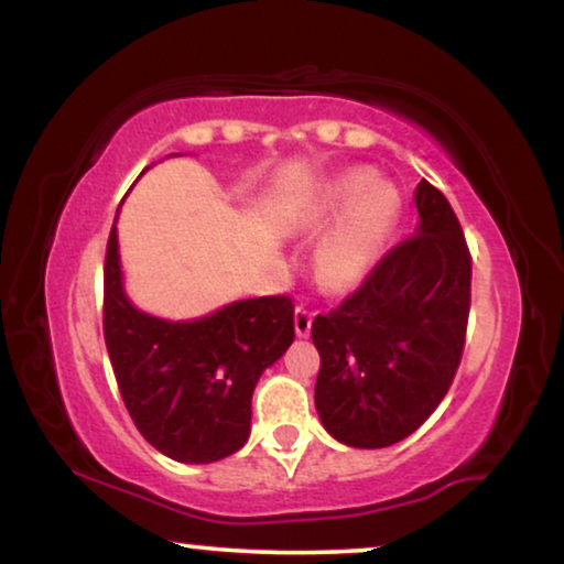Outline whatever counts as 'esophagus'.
Instances as JSON below:
<instances>
[{"mask_svg":"<svg viewBox=\"0 0 564 564\" xmlns=\"http://www.w3.org/2000/svg\"><path fill=\"white\" fill-rule=\"evenodd\" d=\"M311 328H313V313L307 311L305 305H297L295 307V334L300 338L311 336Z\"/></svg>","mask_w":564,"mask_h":564,"instance_id":"esophagus-1","label":"esophagus"}]
</instances>
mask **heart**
<instances>
[{"label": "heart", "instance_id": "heart-1", "mask_svg": "<svg viewBox=\"0 0 564 564\" xmlns=\"http://www.w3.org/2000/svg\"><path fill=\"white\" fill-rule=\"evenodd\" d=\"M403 197L367 166L336 174L303 213V226L323 230L336 223L315 251V274L330 292L357 290L372 274L395 234Z\"/></svg>", "mask_w": 564, "mask_h": 564}]
</instances>
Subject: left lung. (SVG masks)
Masks as SVG:
<instances>
[{
	"mask_svg": "<svg viewBox=\"0 0 564 564\" xmlns=\"http://www.w3.org/2000/svg\"><path fill=\"white\" fill-rule=\"evenodd\" d=\"M419 228L336 311L313 321L315 411L336 442L382 449L411 436L457 372L473 264L452 205L415 187Z\"/></svg>",
	"mask_w": 564,
	"mask_h": 564,
	"instance_id": "1",
	"label": "left lung"
}]
</instances>
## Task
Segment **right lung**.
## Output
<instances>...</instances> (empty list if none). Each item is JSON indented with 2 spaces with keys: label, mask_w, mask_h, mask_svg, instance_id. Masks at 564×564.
<instances>
[{
  "label": "right lung",
  "mask_w": 564,
  "mask_h": 564,
  "mask_svg": "<svg viewBox=\"0 0 564 564\" xmlns=\"http://www.w3.org/2000/svg\"><path fill=\"white\" fill-rule=\"evenodd\" d=\"M118 220V215H115ZM295 341L290 297H251L192 321L130 303L118 228L105 259V344L130 419L153 449L184 465L234 454L251 434L261 372Z\"/></svg>",
  "instance_id": "1"
}]
</instances>
